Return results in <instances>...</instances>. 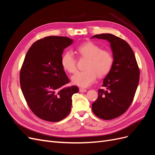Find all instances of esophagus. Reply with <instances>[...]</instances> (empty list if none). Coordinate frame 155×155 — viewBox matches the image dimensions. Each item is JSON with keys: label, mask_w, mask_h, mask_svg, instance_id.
I'll return each mask as SVG.
<instances>
[{"label": "esophagus", "mask_w": 155, "mask_h": 155, "mask_svg": "<svg viewBox=\"0 0 155 155\" xmlns=\"http://www.w3.org/2000/svg\"><path fill=\"white\" fill-rule=\"evenodd\" d=\"M79 92H87V89L83 88H79Z\"/></svg>", "instance_id": "esophagus-1"}]
</instances>
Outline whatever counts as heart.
Returning <instances> with one entry per match:
<instances>
[{"label":"heart","instance_id":"heart-1","mask_svg":"<svg viewBox=\"0 0 155 155\" xmlns=\"http://www.w3.org/2000/svg\"><path fill=\"white\" fill-rule=\"evenodd\" d=\"M79 57L86 58L85 70L77 72L72 77L74 85L81 87H87L95 81L97 76L103 77L110 70L113 64V57L110 51L101 50L99 46L92 42H87L78 46L76 49ZM61 65L64 70L74 73L76 70L77 59L71 51L63 54Z\"/></svg>","mask_w":155,"mask_h":155}]
</instances>
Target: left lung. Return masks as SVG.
<instances>
[{"label": "left lung", "mask_w": 155, "mask_h": 155, "mask_svg": "<svg viewBox=\"0 0 155 155\" xmlns=\"http://www.w3.org/2000/svg\"><path fill=\"white\" fill-rule=\"evenodd\" d=\"M110 43L113 64L98 90V97L92 105L94 114L103 120L117 118L128 109L132 104L140 79V70L134 54L124 39L110 34L94 35Z\"/></svg>", "instance_id": "8db88e82"}]
</instances>
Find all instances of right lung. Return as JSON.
<instances>
[{"label":"right lung","instance_id":"right-lung-1","mask_svg":"<svg viewBox=\"0 0 155 155\" xmlns=\"http://www.w3.org/2000/svg\"><path fill=\"white\" fill-rule=\"evenodd\" d=\"M73 43L67 37L49 36L31 45L20 72L23 95L31 111L52 122L62 120L71 110L72 96L78 87H66L70 80L61 63L64 48Z\"/></svg>","mask_w":155,"mask_h":155}]
</instances>
